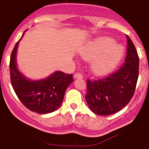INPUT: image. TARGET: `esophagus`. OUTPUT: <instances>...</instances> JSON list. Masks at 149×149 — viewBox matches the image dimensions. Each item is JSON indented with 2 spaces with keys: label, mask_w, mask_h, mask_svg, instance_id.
Returning a JSON list of instances; mask_svg holds the SVG:
<instances>
[{
  "label": "esophagus",
  "mask_w": 149,
  "mask_h": 149,
  "mask_svg": "<svg viewBox=\"0 0 149 149\" xmlns=\"http://www.w3.org/2000/svg\"><path fill=\"white\" fill-rule=\"evenodd\" d=\"M83 74L80 72H76L74 74V78H83Z\"/></svg>",
  "instance_id": "esophagus-1"
}]
</instances>
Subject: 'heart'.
Segmentation results:
<instances>
[{"mask_svg":"<svg viewBox=\"0 0 149 149\" xmlns=\"http://www.w3.org/2000/svg\"><path fill=\"white\" fill-rule=\"evenodd\" d=\"M114 40L106 38L97 44L94 49L84 54L85 59H91L102 54L92 64L91 69L95 73L99 75L106 74L114 69L122 55V49L120 46H114L107 52L105 50L114 44Z\"/></svg>","mask_w":149,"mask_h":149,"instance_id":"1","label":"heart"}]
</instances>
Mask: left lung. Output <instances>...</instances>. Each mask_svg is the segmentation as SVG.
<instances>
[{"label": "left lung", "instance_id": "8db88e82", "mask_svg": "<svg viewBox=\"0 0 149 149\" xmlns=\"http://www.w3.org/2000/svg\"><path fill=\"white\" fill-rule=\"evenodd\" d=\"M125 63L105 77L87 80L85 100L98 115H111L127 105L134 95L139 74V57L130 37Z\"/></svg>", "mask_w": 149, "mask_h": 149}]
</instances>
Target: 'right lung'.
Here are the masks:
<instances>
[{
    "mask_svg": "<svg viewBox=\"0 0 149 149\" xmlns=\"http://www.w3.org/2000/svg\"><path fill=\"white\" fill-rule=\"evenodd\" d=\"M18 44L17 42L14 47L9 63L11 84L16 95L30 111L38 114H47L56 111L62 102L68 86L73 81L72 74L58 71L45 80H27L16 68Z\"/></svg>",
    "mask_w": 149,
    "mask_h": 149,
    "instance_id": "add662e5",
    "label": "right lung"
}]
</instances>
